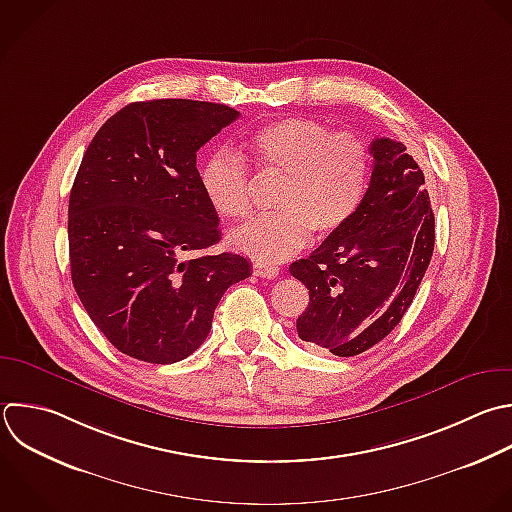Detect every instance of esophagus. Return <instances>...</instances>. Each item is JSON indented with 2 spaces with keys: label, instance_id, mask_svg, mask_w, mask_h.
<instances>
[{
  "label": "esophagus",
  "instance_id": "obj_1",
  "mask_svg": "<svg viewBox=\"0 0 512 512\" xmlns=\"http://www.w3.org/2000/svg\"><path fill=\"white\" fill-rule=\"evenodd\" d=\"M252 268H254V274H256V276L268 278V280H274V278H278V274H280V268H278V266H272V264H266V262H254Z\"/></svg>",
  "mask_w": 512,
  "mask_h": 512
}]
</instances>
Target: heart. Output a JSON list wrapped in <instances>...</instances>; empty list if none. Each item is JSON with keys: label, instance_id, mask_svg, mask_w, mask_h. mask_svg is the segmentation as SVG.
<instances>
[{"label": "heart", "instance_id": "heart-1", "mask_svg": "<svg viewBox=\"0 0 512 512\" xmlns=\"http://www.w3.org/2000/svg\"><path fill=\"white\" fill-rule=\"evenodd\" d=\"M242 150L262 172L284 176L274 208L236 228L228 244L256 262H278L302 250L312 232L326 240L358 212L370 176V152L350 132H332L310 118H282L252 132ZM246 162L220 150L200 168V188L224 220H240L252 208Z\"/></svg>", "mask_w": 512, "mask_h": 512}]
</instances>
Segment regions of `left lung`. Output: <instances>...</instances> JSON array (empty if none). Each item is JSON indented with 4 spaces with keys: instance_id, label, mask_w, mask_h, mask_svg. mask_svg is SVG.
Returning a JSON list of instances; mask_svg holds the SVG:
<instances>
[{
    "instance_id": "left-lung-1",
    "label": "left lung",
    "mask_w": 512,
    "mask_h": 512,
    "mask_svg": "<svg viewBox=\"0 0 512 512\" xmlns=\"http://www.w3.org/2000/svg\"><path fill=\"white\" fill-rule=\"evenodd\" d=\"M372 176L354 218L290 274L310 292L296 320L300 340L334 356L378 344L414 300L434 250L424 174L402 142L370 144Z\"/></svg>"
}]
</instances>
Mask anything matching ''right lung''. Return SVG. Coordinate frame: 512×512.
<instances>
[{"label": "right lung", "mask_w": 512, "mask_h": 512, "mask_svg": "<svg viewBox=\"0 0 512 512\" xmlns=\"http://www.w3.org/2000/svg\"><path fill=\"white\" fill-rule=\"evenodd\" d=\"M240 118L224 104L134 102L90 142L76 174L68 240L74 288L124 354L172 364L206 340L224 292L250 262L220 242L196 152Z\"/></svg>", "instance_id": "1"}]
</instances>
